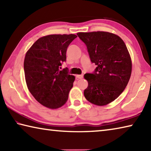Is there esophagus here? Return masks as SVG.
<instances>
[{
    "mask_svg": "<svg viewBox=\"0 0 151 151\" xmlns=\"http://www.w3.org/2000/svg\"><path fill=\"white\" fill-rule=\"evenodd\" d=\"M76 78H83V75H77L76 76Z\"/></svg>",
    "mask_w": 151,
    "mask_h": 151,
    "instance_id": "esophagus-1",
    "label": "esophagus"
}]
</instances>
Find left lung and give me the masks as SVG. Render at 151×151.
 I'll list each match as a JSON object with an SVG mask.
<instances>
[{
	"instance_id": "1",
	"label": "left lung",
	"mask_w": 151,
	"mask_h": 151,
	"mask_svg": "<svg viewBox=\"0 0 151 151\" xmlns=\"http://www.w3.org/2000/svg\"><path fill=\"white\" fill-rule=\"evenodd\" d=\"M86 46L91 62L96 68L84 77L88 87L84 91L86 100L98 106L111 103L121 94L129 83L132 62L126 45L119 36L97 31L78 32Z\"/></svg>"
}]
</instances>
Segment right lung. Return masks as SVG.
<instances>
[{
    "instance_id": "add662e5",
    "label": "right lung",
    "mask_w": 151,
    "mask_h": 151,
    "mask_svg": "<svg viewBox=\"0 0 151 151\" xmlns=\"http://www.w3.org/2000/svg\"><path fill=\"white\" fill-rule=\"evenodd\" d=\"M75 35H50L40 38L25 55V80L30 93L39 103L51 109L65 104L73 86L75 76L60 70L66 49Z\"/></svg>"
}]
</instances>
